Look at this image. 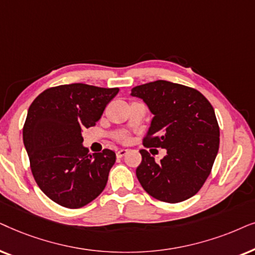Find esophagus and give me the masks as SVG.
I'll use <instances>...</instances> for the list:
<instances>
[{"label": "esophagus", "mask_w": 255, "mask_h": 255, "mask_svg": "<svg viewBox=\"0 0 255 255\" xmlns=\"http://www.w3.org/2000/svg\"><path fill=\"white\" fill-rule=\"evenodd\" d=\"M127 152H128L127 149H120V150L117 151V156H118V157H124V156L127 154Z\"/></svg>", "instance_id": "1"}]
</instances>
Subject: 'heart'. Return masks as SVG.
<instances>
[{
  "label": "heart",
  "instance_id": "obj_1",
  "mask_svg": "<svg viewBox=\"0 0 255 255\" xmlns=\"http://www.w3.org/2000/svg\"><path fill=\"white\" fill-rule=\"evenodd\" d=\"M122 138H125V137H122Z\"/></svg>",
  "mask_w": 255,
  "mask_h": 255
}]
</instances>
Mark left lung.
<instances>
[{"label":"left lung","mask_w":255,"mask_h":255,"mask_svg":"<svg viewBox=\"0 0 255 255\" xmlns=\"http://www.w3.org/2000/svg\"><path fill=\"white\" fill-rule=\"evenodd\" d=\"M154 115L145 134V147L163 148L156 162L144 149L136 177L149 195L165 203H179L201 190L219 149V126L209 100L195 88L167 80L134 87Z\"/></svg>","instance_id":"8db88e82"}]
</instances>
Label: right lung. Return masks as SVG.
<instances>
[{"mask_svg":"<svg viewBox=\"0 0 255 255\" xmlns=\"http://www.w3.org/2000/svg\"><path fill=\"white\" fill-rule=\"evenodd\" d=\"M118 92L86 84L60 85L30 105L23 142L36 183L57 204L83 208L104 191L117 156L110 149L88 154L83 129L99 121Z\"/></svg>","mask_w":255,"mask_h":255,"instance_id":"1","label":"right lung"}]
</instances>
